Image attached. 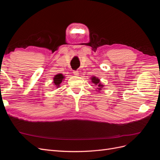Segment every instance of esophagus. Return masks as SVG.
Here are the masks:
<instances>
[{"label":"esophagus","mask_w":160,"mask_h":160,"mask_svg":"<svg viewBox=\"0 0 160 160\" xmlns=\"http://www.w3.org/2000/svg\"><path fill=\"white\" fill-rule=\"evenodd\" d=\"M73 74H74V75H75V76H78V75H79V71H74Z\"/></svg>","instance_id":"esophagus-1"}]
</instances>
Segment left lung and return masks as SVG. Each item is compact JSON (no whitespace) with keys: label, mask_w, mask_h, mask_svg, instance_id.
I'll return each mask as SVG.
<instances>
[{"label":"left lung","mask_w":160,"mask_h":160,"mask_svg":"<svg viewBox=\"0 0 160 160\" xmlns=\"http://www.w3.org/2000/svg\"><path fill=\"white\" fill-rule=\"evenodd\" d=\"M91 80L92 83L95 85L94 86H97L96 91H98V92H101L100 91L101 90H102V89H104V85L101 83L100 79L98 78V77H97L95 76H93L91 77Z\"/></svg>","instance_id":"8db88e82"}]
</instances>
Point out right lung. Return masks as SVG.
Segmentation results:
<instances>
[{
  "label": "right lung",
  "mask_w": 160,
  "mask_h": 160,
  "mask_svg": "<svg viewBox=\"0 0 160 160\" xmlns=\"http://www.w3.org/2000/svg\"><path fill=\"white\" fill-rule=\"evenodd\" d=\"M65 79V76L62 73H59L55 75V76L53 77V86H55L56 88H59L61 82L63 81Z\"/></svg>",
  "instance_id": "obj_1"
}]
</instances>
